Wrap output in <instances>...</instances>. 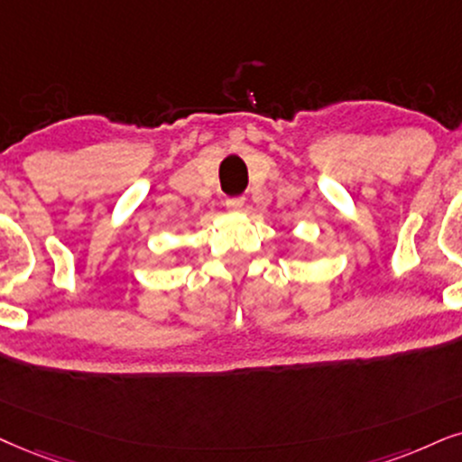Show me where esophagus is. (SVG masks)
I'll return each instance as SVG.
<instances>
[{"mask_svg": "<svg viewBox=\"0 0 462 462\" xmlns=\"http://www.w3.org/2000/svg\"><path fill=\"white\" fill-rule=\"evenodd\" d=\"M243 207H245L243 198H227V200H226V208L230 213H241Z\"/></svg>", "mask_w": 462, "mask_h": 462, "instance_id": "34e87169", "label": "esophagus"}]
</instances>
